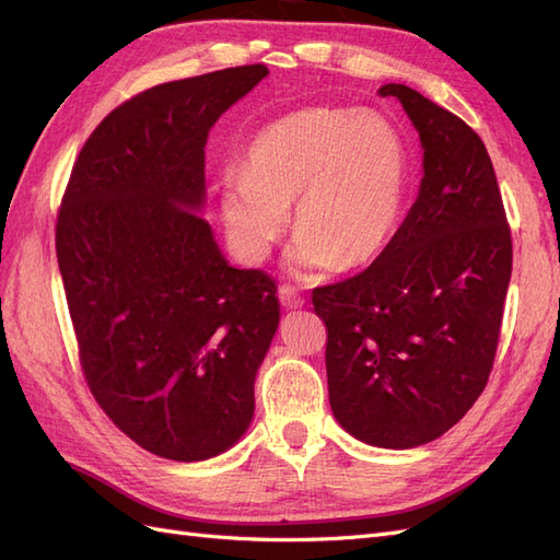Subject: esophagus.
<instances>
[{
    "label": "esophagus",
    "mask_w": 560,
    "mask_h": 560,
    "mask_svg": "<svg viewBox=\"0 0 560 560\" xmlns=\"http://www.w3.org/2000/svg\"><path fill=\"white\" fill-rule=\"evenodd\" d=\"M278 296H280V303L284 308H301L303 303H306V301H303V296L290 284H282L278 290Z\"/></svg>",
    "instance_id": "1"
}]
</instances>
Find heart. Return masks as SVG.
<instances>
[{
  "label": "heart",
  "instance_id": "b5f03b06",
  "mask_svg": "<svg viewBox=\"0 0 560 560\" xmlns=\"http://www.w3.org/2000/svg\"><path fill=\"white\" fill-rule=\"evenodd\" d=\"M409 184V144L393 118L313 105L254 132L241 175L222 182L219 210L247 264L268 257L294 206V266L352 270L393 241Z\"/></svg>",
  "mask_w": 560,
  "mask_h": 560
}]
</instances>
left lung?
Here are the masks:
<instances>
[{
    "label": "left lung",
    "instance_id": "obj_1",
    "mask_svg": "<svg viewBox=\"0 0 560 560\" xmlns=\"http://www.w3.org/2000/svg\"><path fill=\"white\" fill-rule=\"evenodd\" d=\"M422 144V182L404 224L360 276L317 287L327 325L329 404L364 444L434 442L479 399L493 369L512 231L493 163L460 116L385 83Z\"/></svg>",
    "mask_w": 560,
    "mask_h": 560
}]
</instances>
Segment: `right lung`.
Wrapping results in <instances>:
<instances>
[{
	"mask_svg": "<svg viewBox=\"0 0 560 560\" xmlns=\"http://www.w3.org/2000/svg\"><path fill=\"white\" fill-rule=\"evenodd\" d=\"M268 74L229 67L126 100L81 147L56 254L95 401L144 451L177 463L229 451L280 303L264 270L229 266L210 224V128Z\"/></svg>",
	"mask_w": 560,
	"mask_h": 560,
	"instance_id": "obj_1",
	"label": "right lung"
}]
</instances>
